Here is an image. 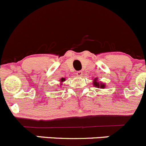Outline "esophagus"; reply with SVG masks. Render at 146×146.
<instances>
[{"instance_id": "34e87169", "label": "esophagus", "mask_w": 146, "mask_h": 146, "mask_svg": "<svg viewBox=\"0 0 146 146\" xmlns=\"http://www.w3.org/2000/svg\"><path fill=\"white\" fill-rule=\"evenodd\" d=\"M76 75H77V76H78V77H81L82 75H83V73H82V71H78L77 73H76Z\"/></svg>"}]
</instances>
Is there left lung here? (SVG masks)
I'll return each mask as SVG.
<instances>
[{
  "instance_id": "obj_1",
  "label": "left lung",
  "mask_w": 146,
  "mask_h": 146,
  "mask_svg": "<svg viewBox=\"0 0 146 146\" xmlns=\"http://www.w3.org/2000/svg\"><path fill=\"white\" fill-rule=\"evenodd\" d=\"M95 86H97V87L98 88H99V87H100V88H105V86H104V85H101V84H99V83H98V82H96V81H95Z\"/></svg>"
}]
</instances>
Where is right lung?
Returning <instances> with one entry per match:
<instances>
[{
  "mask_svg": "<svg viewBox=\"0 0 146 146\" xmlns=\"http://www.w3.org/2000/svg\"><path fill=\"white\" fill-rule=\"evenodd\" d=\"M64 80H65V78H61V80H60V81L63 82V81H64Z\"/></svg>",
  "mask_w": 146,
  "mask_h": 146,
  "instance_id": "1",
  "label": "right lung"
}]
</instances>
